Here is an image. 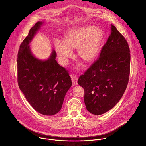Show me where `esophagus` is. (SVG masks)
<instances>
[{"instance_id":"34e87169","label":"esophagus","mask_w":146,"mask_h":146,"mask_svg":"<svg viewBox=\"0 0 146 146\" xmlns=\"http://www.w3.org/2000/svg\"><path fill=\"white\" fill-rule=\"evenodd\" d=\"M71 78H72V84L74 86H77V77L76 76H74V75H72L71 76Z\"/></svg>"}]
</instances>
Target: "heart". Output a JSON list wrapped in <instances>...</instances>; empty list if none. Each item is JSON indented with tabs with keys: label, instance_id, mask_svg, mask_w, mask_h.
I'll return each instance as SVG.
<instances>
[{
	"label": "heart",
	"instance_id": "heart-1",
	"mask_svg": "<svg viewBox=\"0 0 146 146\" xmlns=\"http://www.w3.org/2000/svg\"><path fill=\"white\" fill-rule=\"evenodd\" d=\"M102 37V30L92 26H83L70 31L65 35L64 41L56 40L55 43L61 63L68 64L69 59L73 57L72 50L76 48L80 58L87 62L94 60L97 55ZM81 66L79 65L77 68Z\"/></svg>",
	"mask_w": 146,
	"mask_h": 146
}]
</instances>
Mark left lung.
Masks as SVG:
<instances>
[{"instance_id":"8db88e82","label":"left lung","mask_w":146,"mask_h":146,"mask_svg":"<svg viewBox=\"0 0 146 146\" xmlns=\"http://www.w3.org/2000/svg\"><path fill=\"white\" fill-rule=\"evenodd\" d=\"M130 62L127 41L111 24V33L99 58L77 82L84 90V103L90 113L103 114L119 101L128 85Z\"/></svg>"}]
</instances>
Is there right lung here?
Masks as SVG:
<instances>
[{
	"instance_id": "add662e5",
	"label": "right lung",
	"mask_w": 146,
	"mask_h": 146,
	"mask_svg": "<svg viewBox=\"0 0 146 146\" xmlns=\"http://www.w3.org/2000/svg\"><path fill=\"white\" fill-rule=\"evenodd\" d=\"M44 22H37L20 45L17 58L18 83L31 106L38 113L53 115L61 109L72 82L68 71L55 60L54 50L46 60L37 58L29 44Z\"/></svg>"
}]
</instances>
